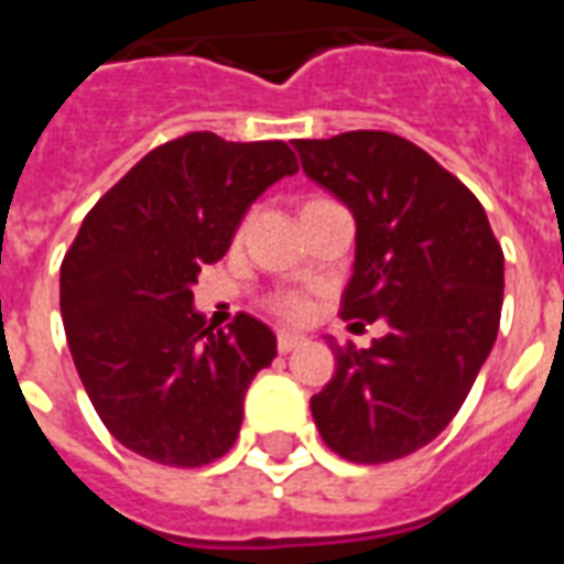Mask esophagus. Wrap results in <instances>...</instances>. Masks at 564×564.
<instances>
[{
  "mask_svg": "<svg viewBox=\"0 0 564 564\" xmlns=\"http://www.w3.org/2000/svg\"><path fill=\"white\" fill-rule=\"evenodd\" d=\"M307 338L305 335H299V332H278V350L281 354H290V350H295V347H302Z\"/></svg>",
  "mask_w": 564,
  "mask_h": 564,
  "instance_id": "obj_1",
  "label": "esophagus"
}]
</instances>
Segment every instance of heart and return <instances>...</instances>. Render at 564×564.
I'll return each instance as SVG.
<instances>
[{"label": "heart", "instance_id": "heart-1", "mask_svg": "<svg viewBox=\"0 0 564 564\" xmlns=\"http://www.w3.org/2000/svg\"><path fill=\"white\" fill-rule=\"evenodd\" d=\"M307 302L299 293H283L274 299V311H281L283 317H302Z\"/></svg>", "mask_w": 564, "mask_h": 564}]
</instances>
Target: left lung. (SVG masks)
<instances>
[{"mask_svg":"<svg viewBox=\"0 0 564 564\" xmlns=\"http://www.w3.org/2000/svg\"><path fill=\"white\" fill-rule=\"evenodd\" d=\"M295 150L356 220L341 317L387 323L368 350L329 338L335 375L311 414L341 459H402L447 429L496 344L505 253L477 196L414 141L359 129Z\"/></svg>","mask_w":564,"mask_h":564,"instance_id":"left-lung-1","label":"left lung"}]
</instances>
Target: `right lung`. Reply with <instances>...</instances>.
<instances>
[{"label":"right lung","instance_id":"right-lung-1","mask_svg":"<svg viewBox=\"0 0 564 564\" xmlns=\"http://www.w3.org/2000/svg\"><path fill=\"white\" fill-rule=\"evenodd\" d=\"M295 172L283 141L186 132L135 162L80 223L59 265L63 326L96 414L132 453L198 468L235 444L247 387L278 338L250 314L214 332L193 283L247 208Z\"/></svg>","mask_w":564,"mask_h":564}]
</instances>
